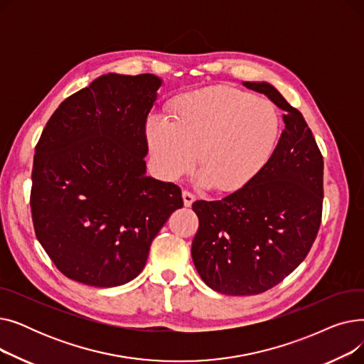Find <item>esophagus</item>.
<instances>
[{
  "label": "esophagus",
  "instance_id": "esophagus-1",
  "mask_svg": "<svg viewBox=\"0 0 364 364\" xmlns=\"http://www.w3.org/2000/svg\"><path fill=\"white\" fill-rule=\"evenodd\" d=\"M195 195L193 193H190V192H187V190H184V192H183V202H184V205L186 206H190V205H192L193 202H195Z\"/></svg>",
  "mask_w": 364,
  "mask_h": 364
}]
</instances>
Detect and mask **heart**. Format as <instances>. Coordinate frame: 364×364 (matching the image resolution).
<instances>
[{"mask_svg": "<svg viewBox=\"0 0 364 364\" xmlns=\"http://www.w3.org/2000/svg\"><path fill=\"white\" fill-rule=\"evenodd\" d=\"M172 122L151 114L144 125L147 147L158 174L176 181L202 166L196 183L224 193L245 187L269 162L282 119L276 105L232 87H209L180 95Z\"/></svg>", "mask_w": 364, "mask_h": 364, "instance_id": "obj_1", "label": "heart"}]
</instances>
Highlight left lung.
<instances>
[{"label":"left lung","instance_id":"1","mask_svg":"<svg viewBox=\"0 0 364 364\" xmlns=\"http://www.w3.org/2000/svg\"><path fill=\"white\" fill-rule=\"evenodd\" d=\"M284 110L269 162L235 193L192 206L199 230L192 258L202 280L225 295H257L289 276L316 240L323 205V156L299 110L269 82H242Z\"/></svg>","mask_w":364,"mask_h":364}]
</instances>
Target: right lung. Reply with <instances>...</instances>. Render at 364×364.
<instances>
[{
  "mask_svg": "<svg viewBox=\"0 0 364 364\" xmlns=\"http://www.w3.org/2000/svg\"><path fill=\"white\" fill-rule=\"evenodd\" d=\"M156 75L107 73L51 114L35 147L36 239L66 277L97 288L136 279L181 190L146 176L144 125Z\"/></svg>",
  "mask_w": 364,
  "mask_h": 364,
  "instance_id": "right-lung-1",
  "label": "right lung"
}]
</instances>
